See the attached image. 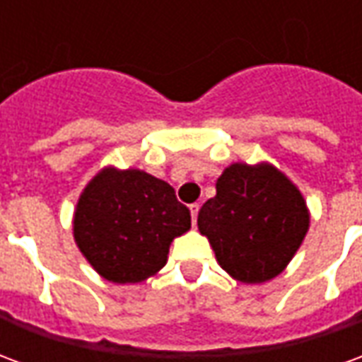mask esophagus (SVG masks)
Returning a JSON list of instances; mask_svg holds the SVG:
<instances>
[{
    "mask_svg": "<svg viewBox=\"0 0 362 362\" xmlns=\"http://www.w3.org/2000/svg\"><path fill=\"white\" fill-rule=\"evenodd\" d=\"M189 213H192V223L196 225V223H197V213H199V205H197V204L189 205Z\"/></svg>",
    "mask_w": 362,
    "mask_h": 362,
    "instance_id": "34e87169",
    "label": "esophagus"
}]
</instances>
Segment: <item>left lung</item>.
I'll use <instances>...</instances> for the list:
<instances>
[{"mask_svg":"<svg viewBox=\"0 0 362 362\" xmlns=\"http://www.w3.org/2000/svg\"><path fill=\"white\" fill-rule=\"evenodd\" d=\"M304 197L272 165H230L197 215L219 266L243 283L279 275L308 230Z\"/></svg>","mask_w":362,"mask_h":362,"instance_id":"left-lung-1","label":"left lung"}]
</instances>
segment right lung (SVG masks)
Returning a JSON list of instances; mask_svg holds the SVG:
<instances>
[{
    "label": "right lung",
    "instance_id": "right-lung-1",
    "mask_svg": "<svg viewBox=\"0 0 362 362\" xmlns=\"http://www.w3.org/2000/svg\"><path fill=\"white\" fill-rule=\"evenodd\" d=\"M192 227L174 188L143 170L104 168L79 197L75 243L112 283H139L166 264L168 246Z\"/></svg>",
    "mask_w": 362,
    "mask_h": 362
}]
</instances>
